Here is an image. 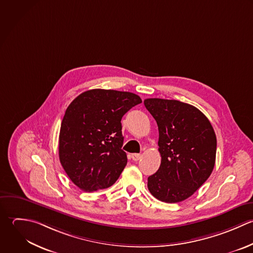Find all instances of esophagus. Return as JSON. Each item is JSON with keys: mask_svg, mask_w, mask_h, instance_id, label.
<instances>
[{"mask_svg": "<svg viewBox=\"0 0 253 253\" xmlns=\"http://www.w3.org/2000/svg\"><path fill=\"white\" fill-rule=\"evenodd\" d=\"M141 154H132L131 155V158H132V160L133 161H135V162H137V161H139L140 159H141Z\"/></svg>", "mask_w": 253, "mask_h": 253, "instance_id": "34e87169", "label": "esophagus"}]
</instances>
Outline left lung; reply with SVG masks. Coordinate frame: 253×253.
Segmentation results:
<instances>
[{"label":"left lung","instance_id":"8db88e82","mask_svg":"<svg viewBox=\"0 0 253 253\" xmlns=\"http://www.w3.org/2000/svg\"><path fill=\"white\" fill-rule=\"evenodd\" d=\"M144 104L159 127L160 169L148 177V188L158 200L181 202L211 175L217 138L208 118L195 106L174 99L147 98Z\"/></svg>","mask_w":253,"mask_h":253}]
</instances>
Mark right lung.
I'll return each instance as SVG.
<instances>
[{"instance_id": "right-lung-1", "label": "right lung", "mask_w": 253, "mask_h": 253, "mask_svg": "<svg viewBox=\"0 0 253 253\" xmlns=\"http://www.w3.org/2000/svg\"><path fill=\"white\" fill-rule=\"evenodd\" d=\"M141 102L132 92L95 88L68 106L60 128L59 159L79 188L92 192L118 179L127 165L121 119Z\"/></svg>"}]
</instances>
